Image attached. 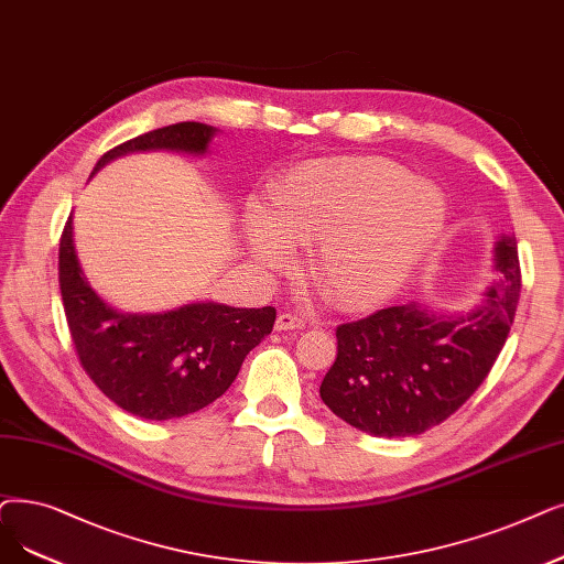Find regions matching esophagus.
<instances>
[{
    "label": "esophagus",
    "mask_w": 564,
    "mask_h": 564,
    "mask_svg": "<svg viewBox=\"0 0 564 564\" xmlns=\"http://www.w3.org/2000/svg\"><path fill=\"white\" fill-rule=\"evenodd\" d=\"M276 332H290V329H302L304 327V321L302 317H297V315H292V313H281L279 317H276Z\"/></svg>",
    "instance_id": "obj_1"
}]
</instances>
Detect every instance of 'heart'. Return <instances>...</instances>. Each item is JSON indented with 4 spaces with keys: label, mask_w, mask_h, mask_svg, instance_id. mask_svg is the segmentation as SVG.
<instances>
[{
    "label": "heart",
    "mask_w": 564,
    "mask_h": 564,
    "mask_svg": "<svg viewBox=\"0 0 564 564\" xmlns=\"http://www.w3.org/2000/svg\"><path fill=\"white\" fill-rule=\"evenodd\" d=\"M447 198L382 159L308 163L272 188L269 214L249 207L247 247L267 267L313 247V274L340 308H371L410 281L447 228Z\"/></svg>",
    "instance_id": "heart-1"
}]
</instances>
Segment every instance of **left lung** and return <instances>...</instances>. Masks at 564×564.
I'll list each match as a JSON object with an SVG mask.
<instances>
[{
  "instance_id": "left-lung-1",
  "label": "left lung",
  "mask_w": 564,
  "mask_h": 564,
  "mask_svg": "<svg viewBox=\"0 0 564 564\" xmlns=\"http://www.w3.org/2000/svg\"><path fill=\"white\" fill-rule=\"evenodd\" d=\"M494 272L498 281L468 313L408 302L338 325L336 361L321 384L325 405L378 437L420 435L445 422L494 369L517 315L521 267L513 235L496 241Z\"/></svg>"
}]
</instances>
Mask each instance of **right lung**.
Returning <instances> with one entry per match:
<instances>
[{"label":"right lung","instance_id":"obj_1","mask_svg":"<svg viewBox=\"0 0 564 564\" xmlns=\"http://www.w3.org/2000/svg\"><path fill=\"white\" fill-rule=\"evenodd\" d=\"M214 133V127L200 121L142 133L106 152L94 173L131 152L170 150L203 156ZM59 290L85 373L115 405L152 422L184 417L224 397L243 357L272 334L276 321L274 306L198 302L150 315L112 308L83 272L73 243V214L59 239Z\"/></svg>","mask_w":564,"mask_h":564}]
</instances>
